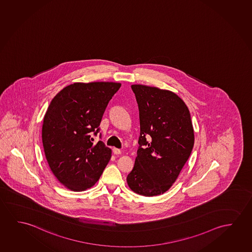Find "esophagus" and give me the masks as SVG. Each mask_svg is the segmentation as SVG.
Listing matches in <instances>:
<instances>
[{
    "label": "esophagus",
    "instance_id": "34e87169",
    "mask_svg": "<svg viewBox=\"0 0 252 252\" xmlns=\"http://www.w3.org/2000/svg\"><path fill=\"white\" fill-rule=\"evenodd\" d=\"M112 152H113V154H114V155H120V154H121V151H120V149H118V148H115V147H114V148L112 149Z\"/></svg>",
    "mask_w": 252,
    "mask_h": 252
}]
</instances>
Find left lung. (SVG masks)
<instances>
[{
  "label": "left lung",
  "mask_w": 252,
  "mask_h": 252,
  "mask_svg": "<svg viewBox=\"0 0 252 252\" xmlns=\"http://www.w3.org/2000/svg\"><path fill=\"white\" fill-rule=\"evenodd\" d=\"M140 112V147L127 184L136 194H164L178 177L194 143L189 110L167 90L132 85Z\"/></svg>",
  "instance_id": "8db88e82"
}]
</instances>
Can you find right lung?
I'll return each instance as SVG.
<instances>
[{
  "instance_id": "obj_1",
  "label": "right lung",
  "mask_w": 252,
  "mask_h": 252,
  "mask_svg": "<svg viewBox=\"0 0 252 252\" xmlns=\"http://www.w3.org/2000/svg\"><path fill=\"white\" fill-rule=\"evenodd\" d=\"M120 83H74L55 96L43 119L42 140L51 170L72 191L90 189L100 178L112 150L97 135L109 101ZM101 138V134L99 135Z\"/></svg>"
}]
</instances>
